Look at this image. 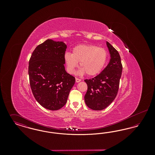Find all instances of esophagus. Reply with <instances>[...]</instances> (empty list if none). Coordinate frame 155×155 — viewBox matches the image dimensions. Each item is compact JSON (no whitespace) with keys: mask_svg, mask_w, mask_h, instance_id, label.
Instances as JSON below:
<instances>
[{"mask_svg":"<svg viewBox=\"0 0 155 155\" xmlns=\"http://www.w3.org/2000/svg\"><path fill=\"white\" fill-rule=\"evenodd\" d=\"M75 81H76V82H79L81 81V80L78 78H75Z\"/></svg>","mask_w":155,"mask_h":155,"instance_id":"34e87169","label":"esophagus"}]
</instances>
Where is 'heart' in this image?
Here are the masks:
<instances>
[{
  "label": "heart",
  "mask_w": 155,
  "mask_h": 155,
  "mask_svg": "<svg viewBox=\"0 0 155 155\" xmlns=\"http://www.w3.org/2000/svg\"><path fill=\"white\" fill-rule=\"evenodd\" d=\"M107 51L93 44L79 45L73 49L72 53L66 52L64 59L69 73H75V68H81L80 74L91 77L99 74L105 66L107 60Z\"/></svg>",
  "instance_id": "b5f03b06"
}]
</instances>
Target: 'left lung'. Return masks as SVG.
<instances>
[{
	"label": "left lung",
	"instance_id": "8db88e82",
	"mask_svg": "<svg viewBox=\"0 0 155 155\" xmlns=\"http://www.w3.org/2000/svg\"><path fill=\"white\" fill-rule=\"evenodd\" d=\"M106 44L110 54L109 63L96 77L84 80L88 86L85 102L94 110H103L114 100L122 74L123 66L118 51L108 42Z\"/></svg>",
	"mask_w": 155,
	"mask_h": 155
}]
</instances>
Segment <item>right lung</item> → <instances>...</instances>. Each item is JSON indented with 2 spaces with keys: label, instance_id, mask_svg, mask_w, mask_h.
I'll return each instance as SVG.
<instances>
[{
  "label": "right lung",
  "instance_id": "right-lung-1",
  "mask_svg": "<svg viewBox=\"0 0 155 155\" xmlns=\"http://www.w3.org/2000/svg\"><path fill=\"white\" fill-rule=\"evenodd\" d=\"M66 45L47 39L37 46L30 58V84L37 102L45 108L57 110L67 102L75 77L65 70Z\"/></svg>",
  "mask_w": 155,
  "mask_h": 155
}]
</instances>
